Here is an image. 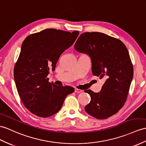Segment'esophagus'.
<instances>
[{
    "instance_id": "34e87169",
    "label": "esophagus",
    "mask_w": 146,
    "mask_h": 146,
    "mask_svg": "<svg viewBox=\"0 0 146 146\" xmlns=\"http://www.w3.org/2000/svg\"><path fill=\"white\" fill-rule=\"evenodd\" d=\"M82 92V90H81L80 89H78V88H75V92L76 93H81Z\"/></svg>"
}]
</instances>
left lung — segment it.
<instances>
[{
	"label": "left lung",
	"instance_id": "left-lung-1",
	"mask_svg": "<svg viewBox=\"0 0 146 146\" xmlns=\"http://www.w3.org/2000/svg\"><path fill=\"white\" fill-rule=\"evenodd\" d=\"M74 49L90 57L94 76L106 79L99 93L85 90L91 97L85 111L100 119L116 114L126 101L133 77V64L126 46L106 34L86 32L78 38Z\"/></svg>",
	"mask_w": 146,
	"mask_h": 146
}]
</instances>
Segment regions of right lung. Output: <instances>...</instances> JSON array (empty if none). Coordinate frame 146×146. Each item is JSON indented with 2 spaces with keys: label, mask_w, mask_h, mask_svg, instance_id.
Returning a JSON list of instances; mask_svg holds the SVG:
<instances>
[{
  "label": "right lung",
  "mask_w": 146,
  "mask_h": 146,
  "mask_svg": "<svg viewBox=\"0 0 146 146\" xmlns=\"http://www.w3.org/2000/svg\"><path fill=\"white\" fill-rule=\"evenodd\" d=\"M79 34L78 31L50 28L31 34L23 41L14 67V79L21 100L34 115L47 118L56 114L67 95L74 92L72 87L51 84L47 76Z\"/></svg>",
  "instance_id": "add662e5"
}]
</instances>
